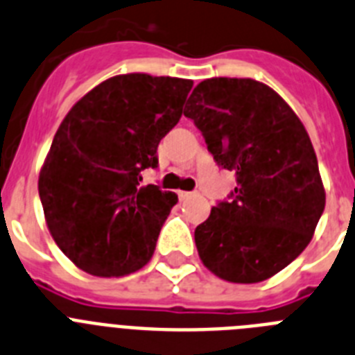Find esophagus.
<instances>
[{"instance_id": "34e87169", "label": "esophagus", "mask_w": 355, "mask_h": 355, "mask_svg": "<svg viewBox=\"0 0 355 355\" xmlns=\"http://www.w3.org/2000/svg\"><path fill=\"white\" fill-rule=\"evenodd\" d=\"M189 196H193V193H191V191H178V198L180 200H186V198H189Z\"/></svg>"}]
</instances>
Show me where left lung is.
I'll list each match as a JSON object with an SVG mask.
<instances>
[{
    "mask_svg": "<svg viewBox=\"0 0 355 355\" xmlns=\"http://www.w3.org/2000/svg\"><path fill=\"white\" fill-rule=\"evenodd\" d=\"M186 107L216 164L237 182L196 227L200 259L229 282L270 279L309 245L325 209L309 135L273 89L252 78L203 80Z\"/></svg>",
    "mask_w": 355,
    "mask_h": 355,
    "instance_id": "obj_1",
    "label": "left lung"
}]
</instances>
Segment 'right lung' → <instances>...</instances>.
<instances>
[{
	"label": "right lung",
	"instance_id": "obj_1",
	"mask_svg": "<svg viewBox=\"0 0 355 355\" xmlns=\"http://www.w3.org/2000/svg\"><path fill=\"white\" fill-rule=\"evenodd\" d=\"M193 80L130 73L73 105L39 173L46 223L58 248L96 277H123L152 259L171 191L141 186L157 146L178 123Z\"/></svg>",
	"mask_w": 355,
	"mask_h": 355
}]
</instances>
